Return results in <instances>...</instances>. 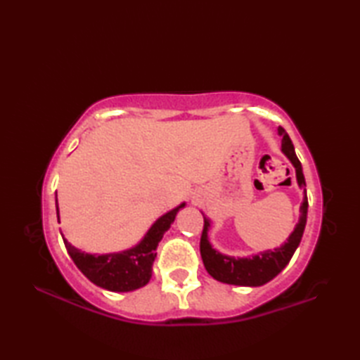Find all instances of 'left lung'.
I'll return each instance as SVG.
<instances>
[{
    "mask_svg": "<svg viewBox=\"0 0 360 360\" xmlns=\"http://www.w3.org/2000/svg\"><path fill=\"white\" fill-rule=\"evenodd\" d=\"M278 136L281 137V153L285 155L289 162L292 164L295 170V179L298 187L303 188V202L300 205V217H298L294 231L290 232L288 240L280 244L278 248L259 250L254 255L248 257H232L221 254L219 250L212 246L209 240V231L212 227V221L204 215V229L201 235V257L205 271H207L213 278L227 283V285L235 286H249L257 288L263 286L267 281L277 277V275L285 269L288 263L292 258L294 252L297 250L298 244L302 241L308 218V196H307V182H304L303 168L300 160H298L294 145L290 142L288 133L283 128H278Z\"/></svg>",
    "mask_w": 360,
    "mask_h": 360,
    "instance_id": "1",
    "label": "left lung"
}]
</instances>
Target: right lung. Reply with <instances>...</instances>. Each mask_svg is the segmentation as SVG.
Masks as SVG:
<instances>
[{
	"label": "right lung",
	"instance_id": "right-lung-1",
	"mask_svg": "<svg viewBox=\"0 0 360 360\" xmlns=\"http://www.w3.org/2000/svg\"><path fill=\"white\" fill-rule=\"evenodd\" d=\"M56 207L60 223L57 193ZM184 207L186 202H181L178 207L168 210L153 223L148 232L143 235V238L136 246L120 252H112V254H88V252L72 246L65 238V235L62 232L60 233H62L68 254L91 283H94L98 288L111 290V292H129V290L145 286L150 281L158 244L173 224L178 212Z\"/></svg>",
	"mask_w": 360,
	"mask_h": 360
}]
</instances>
